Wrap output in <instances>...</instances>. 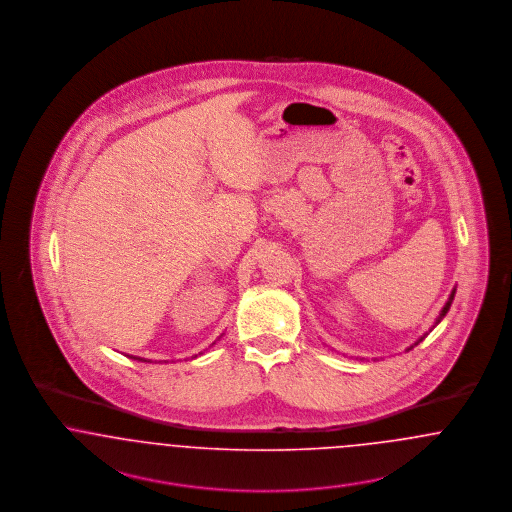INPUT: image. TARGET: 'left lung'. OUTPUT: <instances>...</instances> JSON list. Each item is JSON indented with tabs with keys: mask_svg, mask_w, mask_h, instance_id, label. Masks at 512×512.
<instances>
[{
	"mask_svg": "<svg viewBox=\"0 0 512 512\" xmlns=\"http://www.w3.org/2000/svg\"><path fill=\"white\" fill-rule=\"evenodd\" d=\"M453 297H455V290H453V292H451V297H449V301H447V303H445V307H443V311H441V315H439L438 317V322L439 320H441V318L445 317V315H447V311H449V307H451V303H453ZM438 322H436V324H438ZM424 340V338H420V340L416 341V343H414V345H418V343H420V341Z\"/></svg>",
	"mask_w": 512,
	"mask_h": 512,
	"instance_id": "8db88e82",
	"label": "left lung"
}]
</instances>
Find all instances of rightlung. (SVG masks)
<instances>
[{
    "mask_svg": "<svg viewBox=\"0 0 512 512\" xmlns=\"http://www.w3.org/2000/svg\"><path fill=\"white\" fill-rule=\"evenodd\" d=\"M132 359H138V361H144V359H140V357H132Z\"/></svg>",
    "mask_w": 512,
    "mask_h": 512,
    "instance_id": "obj_1",
    "label": "right lung"
}]
</instances>
